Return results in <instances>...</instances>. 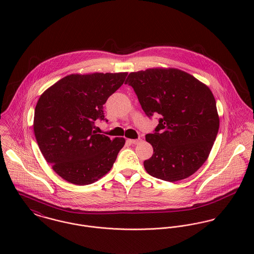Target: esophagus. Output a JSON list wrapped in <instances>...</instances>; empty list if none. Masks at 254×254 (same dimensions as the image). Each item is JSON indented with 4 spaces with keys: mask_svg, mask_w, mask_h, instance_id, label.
<instances>
[{
    "mask_svg": "<svg viewBox=\"0 0 254 254\" xmlns=\"http://www.w3.org/2000/svg\"><path fill=\"white\" fill-rule=\"evenodd\" d=\"M129 142L133 145H139L142 142V139H136V140H129Z\"/></svg>",
    "mask_w": 254,
    "mask_h": 254,
    "instance_id": "esophagus-1",
    "label": "esophagus"
}]
</instances>
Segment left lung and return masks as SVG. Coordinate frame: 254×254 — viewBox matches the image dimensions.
I'll return each mask as SVG.
<instances>
[{"label": "left lung", "mask_w": 254, "mask_h": 254, "mask_svg": "<svg viewBox=\"0 0 254 254\" xmlns=\"http://www.w3.org/2000/svg\"><path fill=\"white\" fill-rule=\"evenodd\" d=\"M145 114L159 123L145 141L152 156L145 171L160 180L180 181L206 161L219 130L216 102L210 89L177 68H149L128 75Z\"/></svg>", "instance_id": "obj_1"}]
</instances>
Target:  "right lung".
Segmentation results:
<instances>
[{
    "instance_id": "right-lung-1",
    "label": "right lung",
    "mask_w": 254,
    "mask_h": 254,
    "mask_svg": "<svg viewBox=\"0 0 254 254\" xmlns=\"http://www.w3.org/2000/svg\"><path fill=\"white\" fill-rule=\"evenodd\" d=\"M127 74H70L40 96L33 123L37 143L47 162L65 181L89 185L111 169L125 139L97 134L95 121L105 120L104 105Z\"/></svg>"
}]
</instances>
